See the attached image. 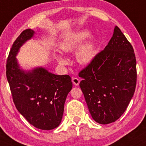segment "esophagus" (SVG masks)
<instances>
[{"mask_svg":"<svg viewBox=\"0 0 146 146\" xmlns=\"http://www.w3.org/2000/svg\"><path fill=\"white\" fill-rule=\"evenodd\" d=\"M72 82H73L74 85L78 86L79 84V83H80V80H79V79H78V78L73 77L72 78Z\"/></svg>","mask_w":146,"mask_h":146,"instance_id":"1","label":"esophagus"}]
</instances>
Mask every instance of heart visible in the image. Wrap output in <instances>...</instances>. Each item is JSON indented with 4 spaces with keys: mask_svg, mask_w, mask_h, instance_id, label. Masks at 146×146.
Here are the masks:
<instances>
[{
    "mask_svg": "<svg viewBox=\"0 0 146 146\" xmlns=\"http://www.w3.org/2000/svg\"><path fill=\"white\" fill-rule=\"evenodd\" d=\"M89 32L82 31L75 34L71 38L64 40L60 43V48L64 52H70L74 50L88 36ZM96 55V46L93 39H89L78 50L76 54V58L78 62L82 64H88L93 60ZM57 61L60 65L64 66L68 64V60L62 55H57L55 56Z\"/></svg>",
    "mask_w": 146,
    "mask_h": 146,
    "instance_id": "obj_1",
    "label": "heart"
}]
</instances>
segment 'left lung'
Returning <instances> with one entry per match:
<instances>
[{
  "instance_id": "8db88e82",
  "label": "left lung",
  "mask_w": 146,
  "mask_h": 146,
  "mask_svg": "<svg viewBox=\"0 0 146 146\" xmlns=\"http://www.w3.org/2000/svg\"><path fill=\"white\" fill-rule=\"evenodd\" d=\"M79 76L92 118L100 124L117 120L133 97L137 76L133 47L117 26L104 50Z\"/></svg>"
}]
</instances>
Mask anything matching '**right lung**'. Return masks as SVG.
I'll use <instances>...</instances> for the list:
<instances>
[{
	"label": "right lung",
	"instance_id": "obj_1",
	"mask_svg": "<svg viewBox=\"0 0 146 146\" xmlns=\"http://www.w3.org/2000/svg\"><path fill=\"white\" fill-rule=\"evenodd\" d=\"M34 34V30L28 29L14 42L7 58L6 76L19 113L36 128L51 130L61 123L72 82L69 75L54 74L43 67L30 70L20 67L16 56Z\"/></svg>",
	"mask_w": 146,
	"mask_h": 146
}]
</instances>
